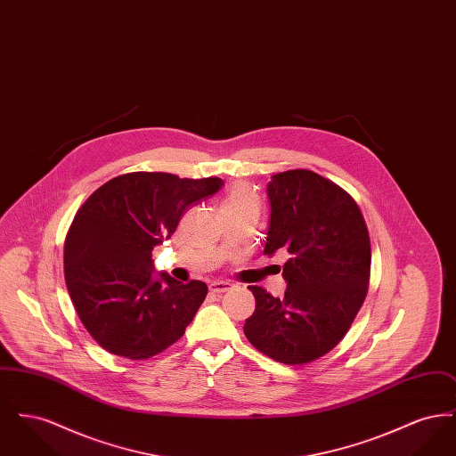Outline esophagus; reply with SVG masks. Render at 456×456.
<instances>
[{
	"mask_svg": "<svg viewBox=\"0 0 456 456\" xmlns=\"http://www.w3.org/2000/svg\"><path fill=\"white\" fill-rule=\"evenodd\" d=\"M208 287H210V292H214V294H222V292L231 290L234 285L231 282H224V281H216V282L210 283Z\"/></svg>",
	"mask_w": 456,
	"mask_h": 456,
	"instance_id": "1",
	"label": "esophagus"
}]
</instances>
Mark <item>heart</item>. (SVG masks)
I'll return each instance as SVG.
<instances>
[{"label": "heart", "mask_w": 456, "mask_h": 456, "mask_svg": "<svg viewBox=\"0 0 456 456\" xmlns=\"http://www.w3.org/2000/svg\"><path fill=\"white\" fill-rule=\"evenodd\" d=\"M240 207H253L258 208V198L251 191V188L244 183H234L229 188V193L225 196V201L222 205V210L229 208H240Z\"/></svg>", "instance_id": "1"}]
</instances>
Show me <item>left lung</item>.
<instances>
[{
	"instance_id": "left-lung-1",
	"label": "left lung",
	"mask_w": 456,
	"mask_h": 456,
	"mask_svg": "<svg viewBox=\"0 0 456 456\" xmlns=\"http://www.w3.org/2000/svg\"><path fill=\"white\" fill-rule=\"evenodd\" d=\"M265 253L282 249V299L249 285L256 307L244 335L265 355L305 364L335 347L366 299L370 242L354 198L320 174L294 169L266 186Z\"/></svg>"
}]
</instances>
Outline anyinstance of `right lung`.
Listing matches in <instances>:
<instances>
[{"instance_id":"1","label":"right lung","mask_w":456,"mask_h":456,"mask_svg":"<svg viewBox=\"0 0 456 456\" xmlns=\"http://www.w3.org/2000/svg\"><path fill=\"white\" fill-rule=\"evenodd\" d=\"M222 184L220 177L123 174L80 207L66 234V287L101 347L145 361L183 337L207 297V283L153 275L152 249L173 236L191 205Z\"/></svg>"}]
</instances>
